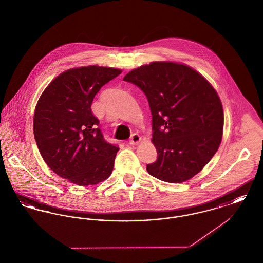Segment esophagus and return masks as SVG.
I'll use <instances>...</instances> for the list:
<instances>
[{
  "mask_svg": "<svg viewBox=\"0 0 263 263\" xmlns=\"http://www.w3.org/2000/svg\"><path fill=\"white\" fill-rule=\"evenodd\" d=\"M142 140V138L141 136L137 134V133H134V134H132V136L130 138V141H129V144L130 145H137L140 143V141Z\"/></svg>",
  "mask_w": 263,
  "mask_h": 263,
  "instance_id": "1",
  "label": "esophagus"
}]
</instances>
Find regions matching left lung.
Segmentation results:
<instances>
[{
    "mask_svg": "<svg viewBox=\"0 0 263 263\" xmlns=\"http://www.w3.org/2000/svg\"><path fill=\"white\" fill-rule=\"evenodd\" d=\"M123 80L141 88L149 101L158 159L147 164L148 173L171 183L197 175L223 137V106L212 85L187 65L171 61L142 65Z\"/></svg>",
    "mask_w": 263,
    "mask_h": 263,
    "instance_id": "1",
    "label": "left lung"
}]
</instances>
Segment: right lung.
Returning <instances> with one entry per match:
<instances>
[{"label":"right lung","instance_id":"add662e5","mask_svg":"<svg viewBox=\"0 0 263 263\" xmlns=\"http://www.w3.org/2000/svg\"><path fill=\"white\" fill-rule=\"evenodd\" d=\"M121 70L90 65L57 76L40 96L33 117L39 152L56 175L81 186L96 185L111 175L117 146L102 136L91 102Z\"/></svg>","mask_w":263,"mask_h":263}]
</instances>
